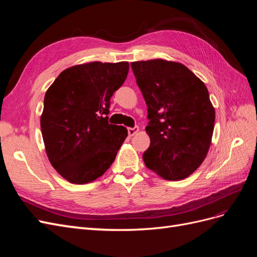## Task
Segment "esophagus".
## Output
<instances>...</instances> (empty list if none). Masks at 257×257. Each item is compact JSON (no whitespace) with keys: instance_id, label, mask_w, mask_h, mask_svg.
Here are the masks:
<instances>
[{"instance_id":"esophagus-1","label":"esophagus","mask_w":257,"mask_h":257,"mask_svg":"<svg viewBox=\"0 0 257 257\" xmlns=\"http://www.w3.org/2000/svg\"><path fill=\"white\" fill-rule=\"evenodd\" d=\"M139 131V127L138 126H134V127H128L127 128V133H128V136H134L137 132Z\"/></svg>"}]
</instances>
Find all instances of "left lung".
<instances>
[{
	"instance_id": "1",
	"label": "left lung",
	"mask_w": 257,
	"mask_h": 257,
	"mask_svg": "<svg viewBox=\"0 0 257 257\" xmlns=\"http://www.w3.org/2000/svg\"><path fill=\"white\" fill-rule=\"evenodd\" d=\"M131 67L148 106L145 164L166 180H182L200 166L211 144L215 112L209 92L177 62L139 61Z\"/></svg>"
}]
</instances>
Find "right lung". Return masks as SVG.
<instances>
[{"instance_id":"add662e5","label":"right lung","mask_w":257,"mask_h":257,"mask_svg":"<svg viewBox=\"0 0 257 257\" xmlns=\"http://www.w3.org/2000/svg\"><path fill=\"white\" fill-rule=\"evenodd\" d=\"M127 62L72 66L44 98L41 127L51 165L67 181L84 184L104 175L127 136L108 122L110 98L125 81Z\"/></svg>"}]
</instances>
